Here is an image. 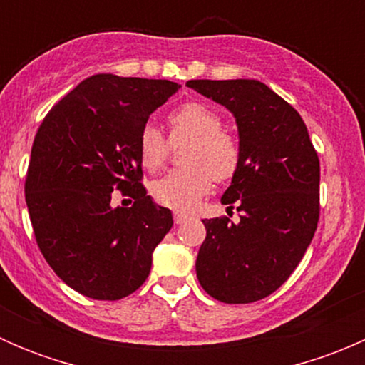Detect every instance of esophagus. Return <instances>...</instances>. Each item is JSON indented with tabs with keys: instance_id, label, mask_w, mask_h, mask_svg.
Masks as SVG:
<instances>
[{
	"instance_id": "34e87169",
	"label": "esophagus",
	"mask_w": 365,
	"mask_h": 365,
	"mask_svg": "<svg viewBox=\"0 0 365 365\" xmlns=\"http://www.w3.org/2000/svg\"><path fill=\"white\" fill-rule=\"evenodd\" d=\"M173 219H175V224H183L187 219H189V215H187V213H182V212H175Z\"/></svg>"
}]
</instances>
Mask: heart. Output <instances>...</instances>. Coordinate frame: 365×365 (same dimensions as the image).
<instances>
[{"mask_svg": "<svg viewBox=\"0 0 365 365\" xmlns=\"http://www.w3.org/2000/svg\"><path fill=\"white\" fill-rule=\"evenodd\" d=\"M169 143L185 141L176 168L150 185L157 203L175 210L192 208L212 189V182L224 183L240 168V145L224 130L220 114L203 102H187L168 114ZM143 168L157 171L168 159L169 146L159 128L145 125L138 139Z\"/></svg>", "mask_w": 365, "mask_h": 365, "instance_id": "1", "label": "heart"}]
</instances>
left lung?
<instances>
[{
  "instance_id": "1",
  "label": "left lung",
  "mask_w": 365,
  "mask_h": 365,
  "mask_svg": "<svg viewBox=\"0 0 365 365\" xmlns=\"http://www.w3.org/2000/svg\"><path fill=\"white\" fill-rule=\"evenodd\" d=\"M187 86L233 113L240 168L222 196L240 222L205 219L200 284L224 304H251L281 288L319 219V159L295 109L256 79H194Z\"/></svg>"
}]
</instances>
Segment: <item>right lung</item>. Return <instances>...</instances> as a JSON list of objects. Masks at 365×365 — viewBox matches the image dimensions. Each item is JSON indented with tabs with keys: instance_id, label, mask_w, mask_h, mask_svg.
<instances>
[{
	"instance_id": "obj_1",
	"label": "right lung",
	"mask_w": 365,
	"mask_h": 365,
	"mask_svg": "<svg viewBox=\"0 0 365 365\" xmlns=\"http://www.w3.org/2000/svg\"><path fill=\"white\" fill-rule=\"evenodd\" d=\"M178 84L97 73L43 118L26 173V205L40 252L58 277L93 300H120L146 281L173 226L141 183L139 132ZM113 190L130 207L112 205Z\"/></svg>"
}]
</instances>
